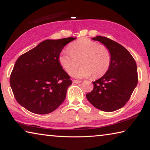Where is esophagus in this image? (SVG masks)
I'll return each mask as SVG.
<instances>
[{
    "label": "esophagus",
    "mask_w": 150,
    "mask_h": 150,
    "mask_svg": "<svg viewBox=\"0 0 150 150\" xmlns=\"http://www.w3.org/2000/svg\"><path fill=\"white\" fill-rule=\"evenodd\" d=\"M82 82L81 81H79V80H73V83H75V84H78V83H80Z\"/></svg>",
    "instance_id": "esophagus-1"
}]
</instances>
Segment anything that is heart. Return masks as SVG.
I'll list each match as a JSON object with an SVG mask.
<instances>
[{
  "instance_id": "heart-1",
  "label": "heart",
  "mask_w": 150,
  "mask_h": 150,
  "mask_svg": "<svg viewBox=\"0 0 150 150\" xmlns=\"http://www.w3.org/2000/svg\"><path fill=\"white\" fill-rule=\"evenodd\" d=\"M69 50H63L58 60L65 71L77 78L87 77L92 74L94 78L103 76L108 71L111 63V54L105 45L87 38L71 43ZM82 66L74 70L79 64Z\"/></svg>"
}]
</instances>
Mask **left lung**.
<instances>
[{
    "label": "left lung",
    "mask_w": 150,
    "mask_h": 150,
    "mask_svg": "<svg viewBox=\"0 0 150 150\" xmlns=\"http://www.w3.org/2000/svg\"><path fill=\"white\" fill-rule=\"evenodd\" d=\"M92 40L108 48L111 63L108 71L93 82V90L86 97L99 110L115 111L126 105L138 84L136 63L130 53L118 43L103 36Z\"/></svg>",
    "instance_id": "8db88e82"
}]
</instances>
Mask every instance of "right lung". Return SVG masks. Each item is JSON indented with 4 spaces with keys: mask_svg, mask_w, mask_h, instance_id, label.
Segmentation results:
<instances>
[{
    "mask_svg": "<svg viewBox=\"0 0 150 150\" xmlns=\"http://www.w3.org/2000/svg\"><path fill=\"white\" fill-rule=\"evenodd\" d=\"M75 39L45 40L18 58L10 84L20 105L33 113L45 115L64 101L72 81L58 57L65 45Z\"/></svg>",
    "mask_w": 150,
    "mask_h": 150,
    "instance_id": "1",
    "label": "right lung"
}]
</instances>
